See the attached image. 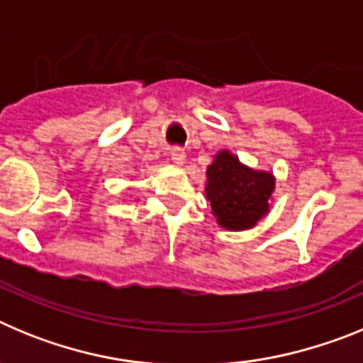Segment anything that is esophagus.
Segmentation results:
<instances>
[{"mask_svg": "<svg viewBox=\"0 0 363 363\" xmlns=\"http://www.w3.org/2000/svg\"><path fill=\"white\" fill-rule=\"evenodd\" d=\"M171 158H172V162L176 163V165H184L185 160H187V156H185V152L182 149H172Z\"/></svg>", "mask_w": 363, "mask_h": 363, "instance_id": "obj_1", "label": "esophagus"}]
</instances>
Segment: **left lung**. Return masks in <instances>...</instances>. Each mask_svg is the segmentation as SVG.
<instances>
[{
    "label": "left lung",
    "instance_id": "1",
    "mask_svg": "<svg viewBox=\"0 0 363 363\" xmlns=\"http://www.w3.org/2000/svg\"><path fill=\"white\" fill-rule=\"evenodd\" d=\"M274 176L243 165L229 150H220L207 167L205 196L211 201L218 225L245 230L258 223L271 209Z\"/></svg>",
    "mask_w": 363,
    "mask_h": 363
}]
</instances>
